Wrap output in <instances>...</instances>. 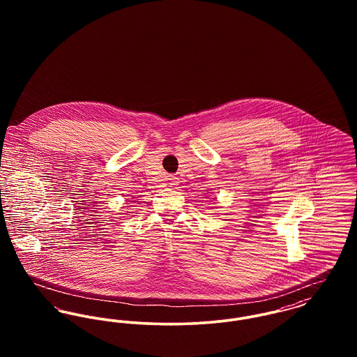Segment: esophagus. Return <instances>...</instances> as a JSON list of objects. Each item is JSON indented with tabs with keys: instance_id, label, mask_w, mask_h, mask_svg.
I'll return each mask as SVG.
<instances>
[{
	"instance_id": "obj_1",
	"label": "esophagus",
	"mask_w": 357,
	"mask_h": 357,
	"mask_svg": "<svg viewBox=\"0 0 357 357\" xmlns=\"http://www.w3.org/2000/svg\"><path fill=\"white\" fill-rule=\"evenodd\" d=\"M170 183H172V185H174L177 181H176V178H170Z\"/></svg>"
}]
</instances>
